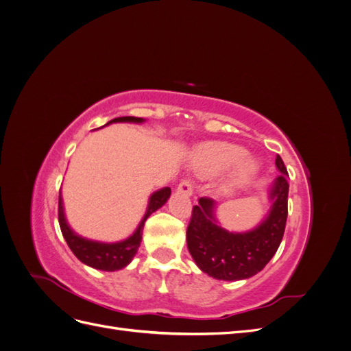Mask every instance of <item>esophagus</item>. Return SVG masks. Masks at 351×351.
<instances>
[{"label": "esophagus", "mask_w": 351, "mask_h": 351, "mask_svg": "<svg viewBox=\"0 0 351 351\" xmlns=\"http://www.w3.org/2000/svg\"><path fill=\"white\" fill-rule=\"evenodd\" d=\"M177 193H182V195H184L187 197L192 196L193 195V186H192V183H190L189 180H183V182L177 186Z\"/></svg>", "instance_id": "obj_1"}]
</instances>
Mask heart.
Returning <instances> with one entry per match:
<instances>
[{
    "label": "heart",
    "instance_id": "heart-1",
    "mask_svg": "<svg viewBox=\"0 0 351 351\" xmlns=\"http://www.w3.org/2000/svg\"><path fill=\"white\" fill-rule=\"evenodd\" d=\"M193 165L202 177L217 176L231 166L222 178L224 189L246 184L258 173V162L246 156V149L228 142H209L199 146L193 155Z\"/></svg>",
    "mask_w": 351,
    "mask_h": 351
}]
</instances>
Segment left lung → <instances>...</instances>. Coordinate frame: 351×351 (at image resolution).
Masks as SVG:
<instances>
[{
  "mask_svg": "<svg viewBox=\"0 0 351 351\" xmlns=\"http://www.w3.org/2000/svg\"><path fill=\"white\" fill-rule=\"evenodd\" d=\"M275 165L280 176L268 189L269 210L253 230L234 232L222 228L212 199L200 197L199 205L193 206L187 227V247L202 272L215 280H247L261 272L278 250L289 214V173L280 155Z\"/></svg>",
  "mask_w": 351,
  "mask_h": 351,
  "instance_id": "1",
  "label": "left lung"
}]
</instances>
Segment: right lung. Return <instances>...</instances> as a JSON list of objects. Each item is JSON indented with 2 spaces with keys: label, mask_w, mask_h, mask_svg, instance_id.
Returning <instances> with one entry per match:
<instances>
[{
  "label": "right lung",
  "mask_w": 351,
  "mask_h": 351,
  "mask_svg": "<svg viewBox=\"0 0 351 351\" xmlns=\"http://www.w3.org/2000/svg\"><path fill=\"white\" fill-rule=\"evenodd\" d=\"M145 121H146L145 119H137V117H119V119H114L105 125L112 124V123L142 124ZM169 196H171V189L169 187H162L156 190V192L151 195L149 202H147L145 215L139 222V226H137V228L134 230L133 234L120 241L105 243V241H97V240L82 237L69 226L66 212H64V204H62V196L60 192L58 222H60L62 237H64V240L67 241L69 247L74 253V256H76L82 263L88 265V267L99 269V271H107V272L123 269L133 261L134 254L137 253V249L141 246L145 221L149 218L155 210L162 208L167 204Z\"/></svg>",
  "instance_id": "1"
}]
</instances>
